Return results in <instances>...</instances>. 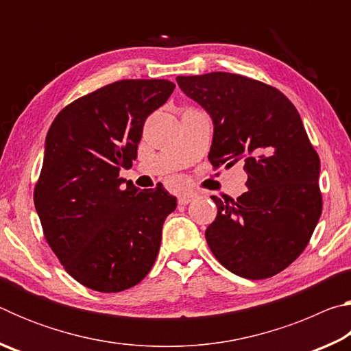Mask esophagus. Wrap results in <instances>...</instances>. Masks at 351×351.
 Returning a JSON list of instances; mask_svg holds the SVG:
<instances>
[{
    "label": "esophagus",
    "instance_id": "1",
    "mask_svg": "<svg viewBox=\"0 0 351 351\" xmlns=\"http://www.w3.org/2000/svg\"><path fill=\"white\" fill-rule=\"evenodd\" d=\"M193 198H195V197H193L192 193H181L180 197H178V204L186 206V204H189V203H192Z\"/></svg>",
    "mask_w": 351,
    "mask_h": 351
}]
</instances>
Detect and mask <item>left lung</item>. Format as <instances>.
Returning a JSON list of instances; mask_svg holds the SVG:
<instances>
[{
  "mask_svg": "<svg viewBox=\"0 0 351 351\" xmlns=\"http://www.w3.org/2000/svg\"><path fill=\"white\" fill-rule=\"evenodd\" d=\"M187 97L213 123V167L245 162L247 190L237 199L212 197L217 218L206 229L226 269L260 280L278 274L304 252L322 213L320 161L302 119L276 88L245 75H178Z\"/></svg>",
  "mask_w": 351,
  "mask_h": 351,
  "instance_id": "left-lung-1",
  "label": "left lung"
}]
</instances>
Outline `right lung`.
Segmentation results:
<instances>
[{
    "label": "right lung",
    "instance_id": "add662e5",
    "mask_svg": "<svg viewBox=\"0 0 351 351\" xmlns=\"http://www.w3.org/2000/svg\"><path fill=\"white\" fill-rule=\"evenodd\" d=\"M175 90L169 80H121L58 112L46 134L35 186L45 239L83 287L119 293L138 285L161 246L176 198L119 178L138 158L145 119Z\"/></svg>",
    "mask_w": 351,
    "mask_h": 351
}]
</instances>
